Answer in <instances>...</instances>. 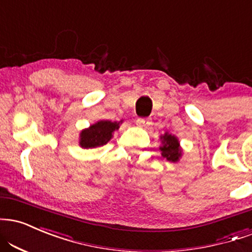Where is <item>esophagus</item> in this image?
Returning <instances> with one entry per match:
<instances>
[{
	"mask_svg": "<svg viewBox=\"0 0 252 252\" xmlns=\"http://www.w3.org/2000/svg\"><path fill=\"white\" fill-rule=\"evenodd\" d=\"M136 124H137V126H139V128L147 129L151 124V122L148 118H138V120L136 121Z\"/></svg>",
	"mask_w": 252,
	"mask_h": 252,
	"instance_id": "obj_1",
	"label": "esophagus"
}]
</instances>
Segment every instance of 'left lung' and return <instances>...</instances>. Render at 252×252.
Here are the masks:
<instances>
[{"instance_id": "8db88e82", "label": "left lung", "mask_w": 252, "mask_h": 252, "mask_svg": "<svg viewBox=\"0 0 252 252\" xmlns=\"http://www.w3.org/2000/svg\"><path fill=\"white\" fill-rule=\"evenodd\" d=\"M160 139H162V147H159V150L162 156L170 162H177L182 156V149L177 137L165 132L164 135L160 136Z\"/></svg>"}]
</instances>
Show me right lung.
<instances>
[{
  "instance_id": "right-lung-1",
  "label": "right lung",
  "mask_w": 252,
  "mask_h": 252,
  "mask_svg": "<svg viewBox=\"0 0 252 252\" xmlns=\"http://www.w3.org/2000/svg\"><path fill=\"white\" fill-rule=\"evenodd\" d=\"M121 122L98 121L89 128L82 130L80 134V145L84 149H89V148H97L107 144L113 137V132L120 128Z\"/></svg>"
}]
</instances>
